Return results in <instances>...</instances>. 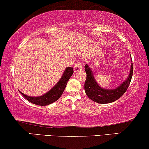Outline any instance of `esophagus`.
<instances>
[{"instance_id":"obj_1","label":"esophagus","mask_w":149,"mask_h":149,"mask_svg":"<svg viewBox=\"0 0 149 149\" xmlns=\"http://www.w3.org/2000/svg\"><path fill=\"white\" fill-rule=\"evenodd\" d=\"M81 69H82V62L79 61L76 64H75V65L74 67V72H77L81 70Z\"/></svg>"}]
</instances>
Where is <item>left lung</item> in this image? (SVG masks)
Here are the masks:
<instances>
[{
  "mask_svg": "<svg viewBox=\"0 0 149 149\" xmlns=\"http://www.w3.org/2000/svg\"><path fill=\"white\" fill-rule=\"evenodd\" d=\"M85 71L86 79L84 89L86 95L93 102L99 104H108L118 100L127 91L133 76V63H131V70L128 78L115 89H104L101 88L95 81L92 70L87 64L85 65Z\"/></svg>",
  "mask_w": 149,
  "mask_h": 149,
  "instance_id": "1",
  "label": "left lung"
}]
</instances>
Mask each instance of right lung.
<instances>
[{"label": "right lung", "mask_w": 149, "mask_h": 149, "mask_svg": "<svg viewBox=\"0 0 149 149\" xmlns=\"http://www.w3.org/2000/svg\"><path fill=\"white\" fill-rule=\"evenodd\" d=\"M73 68L68 67L65 68L61 78L58 81L57 84L52 88L50 91L42 96L39 97H30L21 93V95L32 104L38 106H47L52 104L53 102L57 101L63 94L68 81L73 74Z\"/></svg>", "instance_id": "obj_1"}]
</instances>
